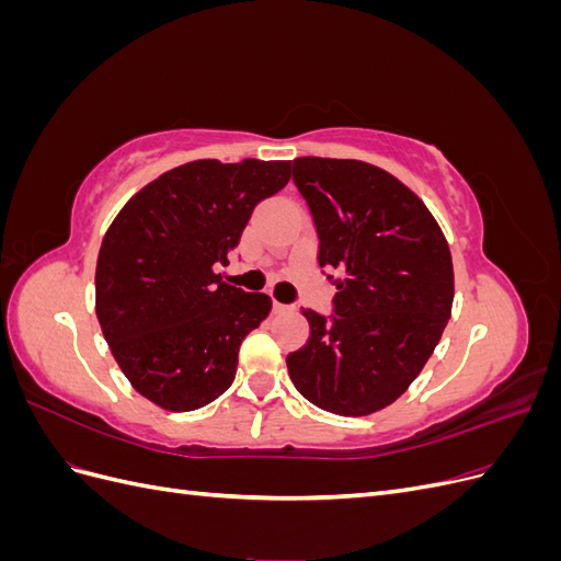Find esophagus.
I'll list each match as a JSON object with an SVG mask.
<instances>
[{
    "label": "esophagus",
    "mask_w": 561,
    "mask_h": 561,
    "mask_svg": "<svg viewBox=\"0 0 561 561\" xmlns=\"http://www.w3.org/2000/svg\"><path fill=\"white\" fill-rule=\"evenodd\" d=\"M295 311L293 307H287V304H280V301H274V313H290Z\"/></svg>",
    "instance_id": "34e87169"
}]
</instances>
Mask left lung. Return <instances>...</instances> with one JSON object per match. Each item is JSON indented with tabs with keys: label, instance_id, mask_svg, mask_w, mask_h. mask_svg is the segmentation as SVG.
Returning <instances> with one entry per match:
<instances>
[{
	"label": "left lung",
	"instance_id": "obj_1",
	"mask_svg": "<svg viewBox=\"0 0 561 561\" xmlns=\"http://www.w3.org/2000/svg\"><path fill=\"white\" fill-rule=\"evenodd\" d=\"M293 180L318 231V264L336 271L330 318L304 309L311 336L287 355L299 393L342 416L396 402L428 363L451 316L454 268L423 201L381 168L301 157Z\"/></svg>",
	"mask_w": 561,
	"mask_h": 561
}]
</instances>
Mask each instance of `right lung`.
<instances>
[{
	"label": "right lung",
	"mask_w": 561,
	"mask_h": 561,
	"mask_svg": "<svg viewBox=\"0 0 561 561\" xmlns=\"http://www.w3.org/2000/svg\"><path fill=\"white\" fill-rule=\"evenodd\" d=\"M287 180L290 161H192L149 182L107 229L98 322L130 386L163 410H198L233 383L241 342L271 299L215 266L229 264L254 206Z\"/></svg>",
	"instance_id": "add662e5"
}]
</instances>
